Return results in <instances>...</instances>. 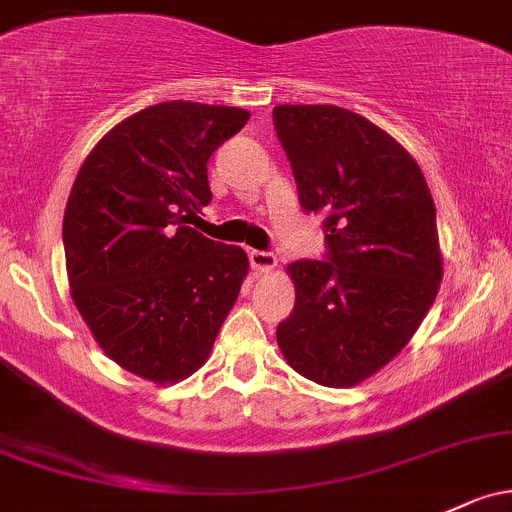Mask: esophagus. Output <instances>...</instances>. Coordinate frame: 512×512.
<instances>
[{"label":"esophagus","instance_id":"34e87169","mask_svg":"<svg viewBox=\"0 0 512 512\" xmlns=\"http://www.w3.org/2000/svg\"><path fill=\"white\" fill-rule=\"evenodd\" d=\"M249 261H251V268L254 271H273L278 263L276 254H271V251H249Z\"/></svg>","mask_w":512,"mask_h":512}]
</instances>
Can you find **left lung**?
Returning <instances> with one entry per match:
<instances>
[{"instance_id": "left-lung-1", "label": "left lung", "mask_w": 512, "mask_h": 512, "mask_svg": "<svg viewBox=\"0 0 512 512\" xmlns=\"http://www.w3.org/2000/svg\"><path fill=\"white\" fill-rule=\"evenodd\" d=\"M278 141L305 212L324 214V261L288 266L295 307L278 324L285 361L349 388L410 342L442 283L437 212L415 158L361 114L278 104Z\"/></svg>"}]
</instances>
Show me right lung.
Here are the masks:
<instances>
[{"label": "right lung", "mask_w": 512, "mask_h": 512, "mask_svg": "<svg viewBox=\"0 0 512 512\" xmlns=\"http://www.w3.org/2000/svg\"><path fill=\"white\" fill-rule=\"evenodd\" d=\"M246 122L239 107L153 104L104 134L70 190V295L104 354L146 381L205 364L249 273L244 249L188 227L212 200L207 161Z\"/></svg>", "instance_id": "obj_1"}]
</instances>
